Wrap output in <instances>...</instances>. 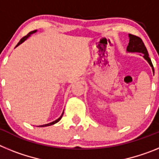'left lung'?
<instances>
[{
    "label": "left lung",
    "instance_id": "1",
    "mask_svg": "<svg viewBox=\"0 0 159 159\" xmlns=\"http://www.w3.org/2000/svg\"><path fill=\"white\" fill-rule=\"evenodd\" d=\"M129 38H130V40H129L128 46L127 48V51L128 52L143 53L144 59L146 60H147V62L149 63V64L152 67V70L154 71V67H153L152 62H151V59L149 57L147 48H146L145 44H144V43H143L141 38L132 34H129Z\"/></svg>",
    "mask_w": 159,
    "mask_h": 159
}]
</instances>
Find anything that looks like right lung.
Returning <instances> with one entry per match:
<instances>
[{"instance_id": "right-lung-1", "label": "right lung", "mask_w": 159, "mask_h": 159, "mask_svg": "<svg viewBox=\"0 0 159 159\" xmlns=\"http://www.w3.org/2000/svg\"><path fill=\"white\" fill-rule=\"evenodd\" d=\"M36 32V30L32 31V32H29V34H28V35H26V36H24V37L22 38L21 40H20V41H19V43H18L17 44H16V47H17V46H18V45H20V43H23V42L25 41V40H27L28 38H29V36H30L32 34V33H35V32ZM63 114H64V112H63V113H62V115H61V116H60V117L59 118V119H57V120H55V121L52 122V123H48V124L42 125V126H38V127H48V126H51V125H53V124H55V123H58V122L60 121V119H61V118H62V116H63Z\"/></svg>"}]
</instances>
